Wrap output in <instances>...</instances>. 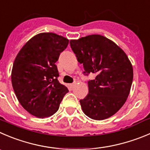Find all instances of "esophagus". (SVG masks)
<instances>
[{
    "mask_svg": "<svg viewBox=\"0 0 150 150\" xmlns=\"http://www.w3.org/2000/svg\"><path fill=\"white\" fill-rule=\"evenodd\" d=\"M75 84H76V83H75V82H74V83H71V84H69V86H70L71 88H72V87H74V86H75Z\"/></svg>",
    "mask_w": 150,
    "mask_h": 150,
    "instance_id": "obj_1",
    "label": "esophagus"
}]
</instances>
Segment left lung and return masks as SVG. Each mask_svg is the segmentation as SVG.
Masks as SVG:
<instances>
[{"label":"left lung","mask_w":150,"mask_h":150,"mask_svg":"<svg viewBox=\"0 0 150 150\" xmlns=\"http://www.w3.org/2000/svg\"><path fill=\"white\" fill-rule=\"evenodd\" d=\"M70 47L83 74L93 73L88 81L89 93L80 100L86 115L103 120L115 114L127 100L133 79V69L126 53L110 39L91 35L71 40Z\"/></svg>","instance_id":"1"}]
</instances>
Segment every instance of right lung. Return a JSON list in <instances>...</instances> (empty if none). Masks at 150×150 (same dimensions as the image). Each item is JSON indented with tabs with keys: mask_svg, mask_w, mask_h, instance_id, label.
I'll use <instances>...</instances> for the list:
<instances>
[{
	"mask_svg": "<svg viewBox=\"0 0 150 150\" xmlns=\"http://www.w3.org/2000/svg\"><path fill=\"white\" fill-rule=\"evenodd\" d=\"M69 40L52 33L34 36L17 54L12 70V83L22 107L40 118L58 111L64 96L69 92L59 83L55 65Z\"/></svg>",
	"mask_w": 150,
	"mask_h": 150,
	"instance_id": "add662e5",
	"label": "right lung"
}]
</instances>
